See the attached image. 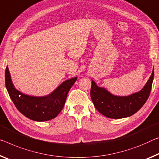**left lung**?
<instances>
[{
    "mask_svg": "<svg viewBox=\"0 0 159 159\" xmlns=\"http://www.w3.org/2000/svg\"><path fill=\"white\" fill-rule=\"evenodd\" d=\"M154 72L139 92L129 96H115L105 89L98 87L92 80L90 97L98 111L105 117L112 119L129 117L141 109L147 102L152 90Z\"/></svg>",
    "mask_w": 159,
    "mask_h": 159,
    "instance_id": "1",
    "label": "left lung"
}]
</instances>
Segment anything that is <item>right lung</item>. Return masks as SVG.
I'll return each mask as SVG.
<instances>
[{
    "label": "right lung",
    "mask_w": 159,
    "mask_h": 159,
    "mask_svg": "<svg viewBox=\"0 0 159 159\" xmlns=\"http://www.w3.org/2000/svg\"><path fill=\"white\" fill-rule=\"evenodd\" d=\"M6 86L15 106L29 119L43 122L55 118L61 111L70 88L77 78L67 80L51 94L44 97H32L24 95L16 89L12 84L8 67L6 69Z\"/></svg>",
    "instance_id": "1"
}]
</instances>
